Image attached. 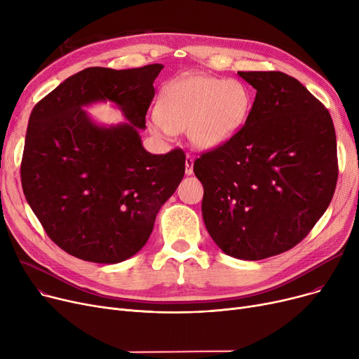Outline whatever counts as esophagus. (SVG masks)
Wrapping results in <instances>:
<instances>
[{"instance_id": "1", "label": "esophagus", "mask_w": 359, "mask_h": 359, "mask_svg": "<svg viewBox=\"0 0 359 359\" xmlns=\"http://www.w3.org/2000/svg\"><path fill=\"white\" fill-rule=\"evenodd\" d=\"M184 173L187 176H191L194 173V158L191 156L186 157V161H184Z\"/></svg>"}]
</instances>
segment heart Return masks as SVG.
<instances>
[{"label":"heart","instance_id":"1","mask_svg":"<svg viewBox=\"0 0 359 359\" xmlns=\"http://www.w3.org/2000/svg\"><path fill=\"white\" fill-rule=\"evenodd\" d=\"M252 107L249 88L238 80L189 75L167 84L157 103L158 134L187 130L194 145L214 148L230 140Z\"/></svg>","mask_w":359,"mask_h":359}]
</instances>
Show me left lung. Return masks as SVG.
Segmentation results:
<instances>
[{
    "label": "left lung",
    "instance_id": "1",
    "mask_svg": "<svg viewBox=\"0 0 359 359\" xmlns=\"http://www.w3.org/2000/svg\"><path fill=\"white\" fill-rule=\"evenodd\" d=\"M256 88L244 125L194 163L202 217L217 246L260 260L303 240L327 210L337 182L329 110L280 71H238Z\"/></svg>",
    "mask_w": 359,
    "mask_h": 359
}]
</instances>
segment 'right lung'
Returning a JSON list of instances; mask_svg holds the SVG:
<instances>
[{
  "label": "right lung",
  "mask_w": 359,
  "mask_h": 359,
  "mask_svg": "<svg viewBox=\"0 0 359 359\" xmlns=\"http://www.w3.org/2000/svg\"><path fill=\"white\" fill-rule=\"evenodd\" d=\"M163 68H86L30 113L20 165L23 192L48 237L71 256L119 263L138 253L161 205L183 179V149L151 154L138 134ZM100 100L115 101L130 123L93 124L81 107Z\"/></svg>",
  "instance_id": "right-lung-1"
}]
</instances>
